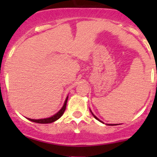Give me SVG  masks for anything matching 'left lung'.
Listing matches in <instances>:
<instances>
[{"instance_id": "1", "label": "left lung", "mask_w": 157, "mask_h": 157, "mask_svg": "<svg viewBox=\"0 0 157 157\" xmlns=\"http://www.w3.org/2000/svg\"><path fill=\"white\" fill-rule=\"evenodd\" d=\"M90 112H91V113H92V115H93V117H94V118H96V120H98V121H100V122L103 123V124H104V122H102V121H101V120H99V118H97V117H96V115H94V114H93V112H92V111H91V110H90ZM117 124H108V125H117Z\"/></svg>"}]
</instances>
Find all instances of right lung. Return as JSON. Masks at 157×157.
<instances>
[{
	"label": "right lung",
	"instance_id": "add662e5",
	"mask_svg": "<svg viewBox=\"0 0 157 157\" xmlns=\"http://www.w3.org/2000/svg\"><path fill=\"white\" fill-rule=\"evenodd\" d=\"M67 99H68V96L66 97L65 101H64V103L63 105L62 108L60 109L57 113H55V115H53L52 116L49 117V118H42V119H32V118H28L29 121H33V122L36 123H39V124H49V123H52L54 121H57L58 119H59L62 115L64 114V111L66 109V105H67Z\"/></svg>",
	"mask_w": 157,
	"mask_h": 157
}]
</instances>
